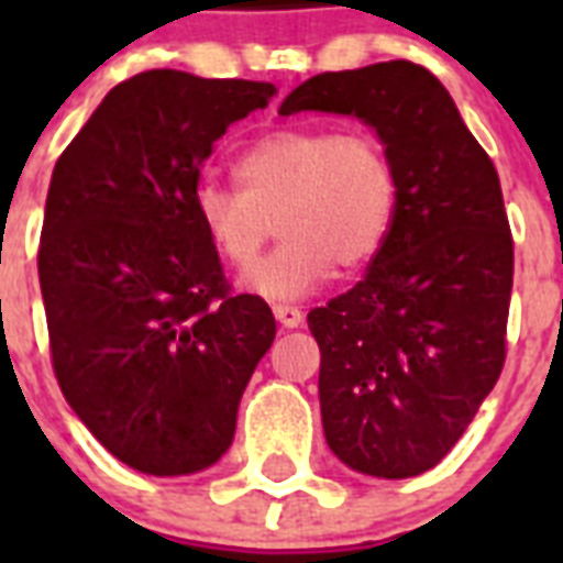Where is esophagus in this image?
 <instances>
[{
	"mask_svg": "<svg viewBox=\"0 0 563 563\" xmlns=\"http://www.w3.org/2000/svg\"><path fill=\"white\" fill-rule=\"evenodd\" d=\"M274 318H277V324H280L283 330H295V327H300V321H303V312H300L298 307H289V303H277V307H274Z\"/></svg>",
	"mask_w": 563,
	"mask_h": 563,
	"instance_id": "obj_1",
	"label": "esophagus"
}]
</instances>
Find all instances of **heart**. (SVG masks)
Masks as SVG:
<instances>
[{
    "label": "heart",
    "mask_w": 563,
    "mask_h": 563,
    "mask_svg": "<svg viewBox=\"0 0 563 563\" xmlns=\"http://www.w3.org/2000/svg\"><path fill=\"white\" fill-rule=\"evenodd\" d=\"M242 187L201 180L195 219L212 251L251 268L280 221L283 245L245 277L265 300H298L333 274L356 272L385 247L397 219V172L368 128H280L236 161Z\"/></svg>",
    "instance_id": "heart-1"
}]
</instances>
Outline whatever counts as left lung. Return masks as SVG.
<instances>
[{"instance_id":"left-lung-1","label":"left lung","mask_w":563,"mask_h":563,"mask_svg":"<svg viewBox=\"0 0 563 563\" xmlns=\"http://www.w3.org/2000/svg\"><path fill=\"white\" fill-rule=\"evenodd\" d=\"M300 110L368 122L397 172L385 247L307 321L330 450L353 471L409 479L453 450L506 365L515 242L499 175L444 84L411 60L316 75L280 117Z\"/></svg>"}]
</instances>
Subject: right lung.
Here are the masks:
<instances>
[{
	"instance_id": "right-lung-1",
	"label": "right lung",
	"mask_w": 563,
	"mask_h": 563,
	"mask_svg": "<svg viewBox=\"0 0 563 563\" xmlns=\"http://www.w3.org/2000/svg\"><path fill=\"white\" fill-rule=\"evenodd\" d=\"M274 84L152 69L117 84L57 157L37 272L57 385L119 462L210 467L277 324L233 295L195 219L212 143Z\"/></svg>"
}]
</instances>
